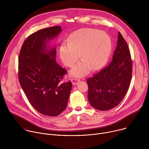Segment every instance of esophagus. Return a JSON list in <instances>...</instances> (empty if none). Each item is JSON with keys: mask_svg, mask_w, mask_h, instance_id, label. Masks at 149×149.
Here are the masks:
<instances>
[{"mask_svg": "<svg viewBox=\"0 0 149 149\" xmlns=\"http://www.w3.org/2000/svg\"><path fill=\"white\" fill-rule=\"evenodd\" d=\"M79 79H78V78H73L71 79V81H72L73 85L77 84V83L79 82Z\"/></svg>", "mask_w": 149, "mask_h": 149, "instance_id": "1", "label": "esophagus"}]
</instances>
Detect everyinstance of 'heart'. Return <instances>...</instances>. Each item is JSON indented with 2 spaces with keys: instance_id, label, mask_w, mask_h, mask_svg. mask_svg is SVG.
<instances>
[{
  "instance_id": "1",
  "label": "heart",
  "mask_w": 149,
  "mask_h": 149,
  "mask_svg": "<svg viewBox=\"0 0 149 149\" xmlns=\"http://www.w3.org/2000/svg\"><path fill=\"white\" fill-rule=\"evenodd\" d=\"M111 40L104 31L92 28L77 30L63 42L59 49L60 58L64 64L72 67L80 57L82 60L72 69L74 77H81L91 68L97 70L107 62L111 50Z\"/></svg>"
}]
</instances>
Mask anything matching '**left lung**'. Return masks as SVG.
<instances>
[{
    "label": "left lung",
    "instance_id": "left-lung-1",
    "mask_svg": "<svg viewBox=\"0 0 149 149\" xmlns=\"http://www.w3.org/2000/svg\"><path fill=\"white\" fill-rule=\"evenodd\" d=\"M132 60L125 40L118 32L117 45L109 65L87 79L88 98L98 110H111L125 97L132 76Z\"/></svg>",
    "mask_w": 149,
    "mask_h": 149
}]
</instances>
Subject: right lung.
I'll list each match as a JSON object with an SVG mask.
<instances>
[{
    "label": "right lung",
    "instance_id": "right-lung-1",
    "mask_svg": "<svg viewBox=\"0 0 149 149\" xmlns=\"http://www.w3.org/2000/svg\"><path fill=\"white\" fill-rule=\"evenodd\" d=\"M61 31L55 26L32 33L19 56V81L30 104L40 114L51 117L66 109L72 88L70 81L61 82L67 71L56 62V48L48 50L47 47Z\"/></svg>",
    "mask_w": 149,
    "mask_h": 149
}]
</instances>
